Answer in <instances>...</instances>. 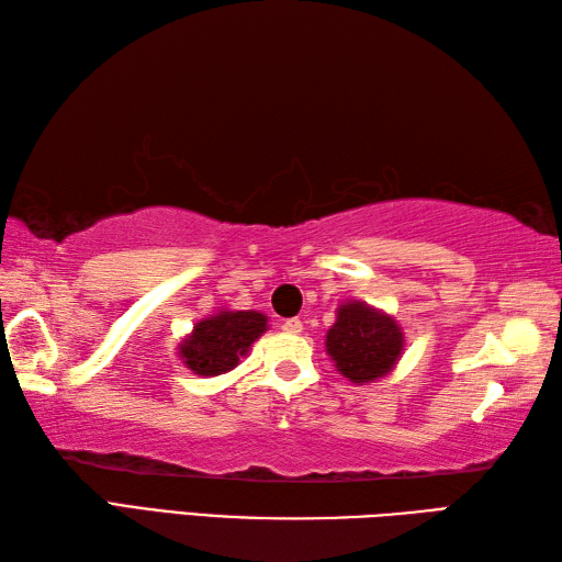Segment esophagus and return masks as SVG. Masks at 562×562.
Segmentation results:
<instances>
[{
	"instance_id": "34e87169",
	"label": "esophagus",
	"mask_w": 562,
	"mask_h": 562,
	"mask_svg": "<svg viewBox=\"0 0 562 562\" xmlns=\"http://www.w3.org/2000/svg\"><path fill=\"white\" fill-rule=\"evenodd\" d=\"M280 328L284 333H292V336H296V333H302V321L300 318H284L282 324H280Z\"/></svg>"
}]
</instances>
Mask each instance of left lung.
Listing matches in <instances>:
<instances>
[{
	"label": "left lung",
	"instance_id": "obj_1",
	"mask_svg": "<svg viewBox=\"0 0 562 562\" xmlns=\"http://www.w3.org/2000/svg\"><path fill=\"white\" fill-rule=\"evenodd\" d=\"M328 355L355 384L384 376L403 350L396 321L367 304H342L326 338Z\"/></svg>",
	"mask_w": 562,
	"mask_h": 562
}]
</instances>
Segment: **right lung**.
Returning <instances> with one entry per match:
<instances>
[{"mask_svg":"<svg viewBox=\"0 0 562 562\" xmlns=\"http://www.w3.org/2000/svg\"><path fill=\"white\" fill-rule=\"evenodd\" d=\"M266 316L258 312H222L200 321L193 336L181 345V357L195 374L214 376L238 364L262 330Z\"/></svg>","mask_w":562,"mask_h":562,"instance_id":"add662e5","label":"right lung"}]
</instances>
